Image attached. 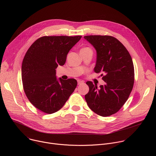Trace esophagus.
Segmentation results:
<instances>
[{
	"label": "esophagus",
	"instance_id": "obj_1",
	"mask_svg": "<svg viewBox=\"0 0 156 156\" xmlns=\"http://www.w3.org/2000/svg\"><path fill=\"white\" fill-rule=\"evenodd\" d=\"M84 82L83 81H81V80H78V84L80 85V84H83Z\"/></svg>",
	"mask_w": 156,
	"mask_h": 156
}]
</instances>
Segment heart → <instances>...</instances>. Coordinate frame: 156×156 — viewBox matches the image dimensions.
<instances>
[{"instance_id":"1","label":"heart","mask_w":156,"mask_h":156,"mask_svg":"<svg viewBox=\"0 0 156 156\" xmlns=\"http://www.w3.org/2000/svg\"><path fill=\"white\" fill-rule=\"evenodd\" d=\"M90 49L89 48H83V49Z\"/></svg>"}]
</instances>
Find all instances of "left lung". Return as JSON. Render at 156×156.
<instances>
[{
	"instance_id": "8db88e82",
	"label": "left lung",
	"mask_w": 156,
	"mask_h": 156,
	"mask_svg": "<svg viewBox=\"0 0 156 156\" xmlns=\"http://www.w3.org/2000/svg\"><path fill=\"white\" fill-rule=\"evenodd\" d=\"M84 38L96 51L94 72L102 73L105 83L98 87L87 81L90 90L85 95L88 107L102 117L115 114L127 101L134 84V66L128 51L116 38L91 35Z\"/></svg>"
}]
</instances>
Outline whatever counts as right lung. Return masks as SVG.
<instances>
[{
    "mask_svg": "<svg viewBox=\"0 0 156 156\" xmlns=\"http://www.w3.org/2000/svg\"><path fill=\"white\" fill-rule=\"evenodd\" d=\"M81 38L76 36H44L27 51L22 63L21 78L30 102L46 114L59 110L77 85L75 79L57 78L56 69L66 62L70 50Z\"/></svg>",
    "mask_w": 156,
    "mask_h": 156,
    "instance_id": "1",
    "label": "right lung"
}]
</instances>
